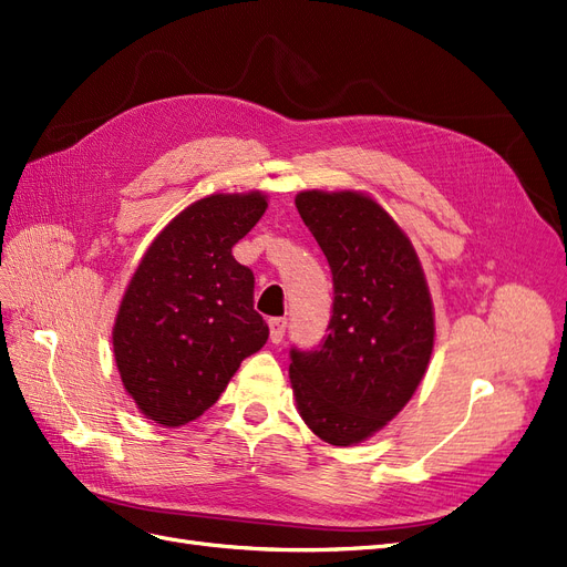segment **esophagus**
Instances as JSON below:
<instances>
[{"label": "esophagus", "mask_w": 567, "mask_h": 567, "mask_svg": "<svg viewBox=\"0 0 567 567\" xmlns=\"http://www.w3.org/2000/svg\"><path fill=\"white\" fill-rule=\"evenodd\" d=\"M270 327V341L272 343H280L285 339V329H287V320L285 318H270L268 320Z\"/></svg>", "instance_id": "esophagus-1"}]
</instances>
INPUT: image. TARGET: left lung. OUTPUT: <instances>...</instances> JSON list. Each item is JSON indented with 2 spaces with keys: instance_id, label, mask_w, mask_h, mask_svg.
<instances>
[{
  "instance_id": "8db88e82",
  "label": "left lung",
  "mask_w": 567,
  "mask_h": 567,
  "mask_svg": "<svg viewBox=\"0 0 567 567\" xmlns=\"http://www.w3.org/2000/svg\"><path fill=\"white\" fill-rule=\"evenodd\" d=\"M333 276V316L318 350H291L303 423L331 446L383 430L421 385L434 348V306L409 236L362 192L310 188L295 198Z\"/></svg>"
}]
</instances>
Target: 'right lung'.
Segmentation results:
<instances>
[{"mask_svg":"<svg viewBox=\"0 0 567 567\" xmlns=\"http://www.w3.org/2000/svg\"><path fill=\"white\" fill-rule=\"evenodd\" d=\"M266 207L261 192L205 196L146 247L123 291L112 343L121 383L150 421H196L268 341L255 276L230 251Z\"/></svg>","mask_w":567,"mask_h":567,"instance_id":"add662e5","label":"right lung"}]
</instances>
